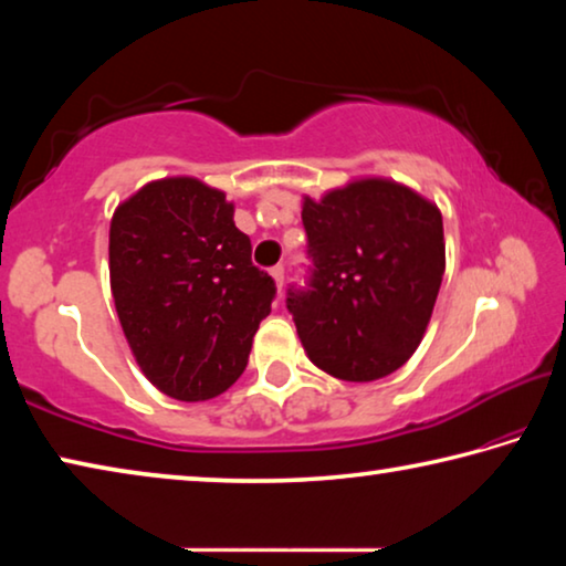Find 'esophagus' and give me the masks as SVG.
I'll use <instances>...</instances> for the list:
<instances>
[{
  "instance_id": "1",
  "label": "esophagus",
  "mask_w": 566,
  "mask_h": 566,
  "mask_svg": "<svg viewBox=\"0 0 566 566\" xmlns=\"http://www.w3.org/2000/svg\"><path fill=\"white\" fill-rule=\"evenodd\" d=\"M272 276H274V284H276V290L282 292V286H284V266H282V264L272 266Z\"/></svg>"
}]
</instances>
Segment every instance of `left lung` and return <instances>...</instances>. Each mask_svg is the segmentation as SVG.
I'll return each mask as SVG.
<instances>
[{"mask_svg":"<svg viewBox=\"0 0 566 566\" xmlns=\"http://www.w3.org/2000/svg\"><path fill=\"white\" fill-rule=\"evenodd\" d=\"M310 282L286 310L310 359L344 381H375L417 352L444 274L442 212L399 181L367 177L304 197Z\"/></svg>","mask_w":566,"mask_h":566,"instance_id":"obj_1","label":"left lung"}]
</instances>
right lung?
<instances>
[{"label":"right lung","mask_w":566,"mask_h":566,"mask_svg":"<svg viewBox=\"0 0 566 566\" xmlns=\"http://www.w3.org/2000/svg\"><path fill=\"white\" fill-rule=\"evenodd\" d=\"M109 282L134 359L179 401L234 385L276 294L234 205L195 177L149 181L114 209Z\"/></svg>","instance_id":"obj_1"}]
</instances>
